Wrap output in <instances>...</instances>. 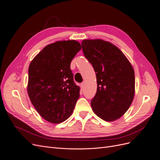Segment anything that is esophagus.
<instances>
[{
  "mask_svg": "<svg viewBox=\"0 0 160 160\" xmlns=\"http://www.w3.org/2000/svg\"><path fill=\"white\" fill-rule=\"evenodd\" d=\"M84 86H85V82H82L81 83V87L83 88L84 87Z\"/></svg>",
  "mask_w": 160,
  "mask_h": 160,
  "instance_id": "1",
  "label": "esophagus"
}]
</instances>
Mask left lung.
<instances>
[{
	"instance_id": "1",
	"label": "left lung",
	"mask_w": 160,
	"mask_h": 160,
	"mask_svg": "<svg viewBox=\"0 0 160 160\" xmlns=\"http://www.w3.org/2000/svg\"><path fill=\"white\" fill-rule=\"evenodd\" d=\"M82 47L96 74L97 92L91 101L93 112L106 121L119 119L134 96L132 65L118 47L108 41L86 39L82 41Z\"/></svg>"
}]
</instances>
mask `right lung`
I'll return each instance as SVG.
<instances>
[{"mask_svg": "<svg viewBox=\"0 0 160 160\" xmlns=\"http://www.w3.org/2000/svg\"><path fill=\"white\" fill-rule=\"evenodd\" d=\"M80 49L76 41H57L45 47L29 64V99L39 114L49 122L67 120L80 97L70 62Z\"/></svg>", "mask_w": 160, "mask_h": 160, "instance_id": "1", "label": "right lung"}]
</instances>
